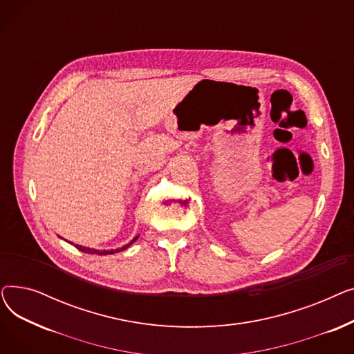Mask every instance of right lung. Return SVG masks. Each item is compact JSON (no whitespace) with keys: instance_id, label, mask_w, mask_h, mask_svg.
Masks as SVG:
<instances>
[{"instance_id":"1","label":"right lung","mask_w":354,"mask_h":354,"mask_svg":"<svg viewBox=\"0 0 354 354\" xmlns=\"http://www.w3.org/2000/svg\"><path fill=\"white\" fill-rule=\"evenodd\" d=\"M138 238V236H136ZM136 238L132 241V243H129L127 245H124V247H122V248H118V250H110V251H107V250H103V251H100V250H91V248H86V247H82V245H76V248L77 250H80V251H83V252H86V254H97V255H107V254H115V252H120V251H123V250H126L127 247H130L132 245L135 241H136Z\"/></svg>"}]
</instances>
